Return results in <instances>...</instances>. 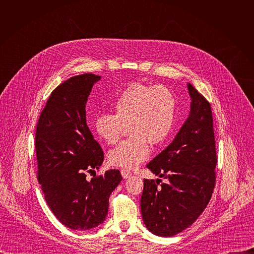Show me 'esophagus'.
<instances>
[{"label": "esophagus", "mask_w": 254, "mask_h": 254, "mask_svg": "<svg viewBox=\"0 0 254 254\" xmlns=\"http://www.w3.org/2000/svg\"><path fill=\"white\" fill-rule=\"evenodd\" d=\"M121 173H122V176H123L124 179H127V178H129L131 176L130 171H128L127 169H122Z\"/></svg>", "instance_id": "obj_1"}]
</instances>
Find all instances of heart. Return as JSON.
Segmentation results:
<instances>
[{"label": "heart", "instance_id": "heart-1", "mask_svg": "<svg viewBox=\"0 0 254 254\" xmlns=\"http://www.w3.org/2000/svg\"><path fill=\"white\" fill-rule=\"evenodd\" d=\"M115 114H100L94 120L96 134L115 144L125 127L130 136L108 153L111 165L130 169L150 155V143L159 146L169 136L175 122L176 100L165 86L142 83L127 85L113 104Z\"/></svg>", "mask_w": 254, "mask_h": 254}]
</instances>
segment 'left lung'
<instances>
[{"label": "left lung", "mask_w": 254, "mask_h": 254, "mask_svg": "<svg viewBox=\"0 0 254 254\" xmlns=\"http://www.w3.org/2000/svg\"><path fill=\"white\" fill-rule=\"evenodd\" d=\"M191 110L173 141L147 168L166 179L143 180L140 210L153 234L174 236L192 225L208 205L217 164L211 105L188 83Z\"/></svg>", "instance_id": "obj_1"}]
</instances>
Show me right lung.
<instances>
[{
  "mask_svg": "<svg viewBox=\"0 0 254 254\" xmlns=\"http://www.w3.org/2000/svg\"><path fill=\"white\" fill-rule=\"evenodd\" d=\"M100 76L84 73L57 86L42 111L35 135L38 182L56 218L73 230L101 224L108 200L123 179L119 170L86 180L98 170L103 151L86 124L85 104Z\"/></svg>",
  "mask_w": 254,
  "mask_h": 254,
  "instance_id": "add662e5",
  "label": "right lung"
}]
</instances>
